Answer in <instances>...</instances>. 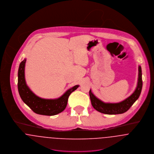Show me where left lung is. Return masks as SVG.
<instances>
[{"label":"left lung","mask_w":154,"mask_h":154,"mask_svg":"<svg viewBox=\"0 0 154 154\" xmlns=\"http://www.w3.org/2000/svg\"><path fill=\"white\" fill-rule=\"evenodd\" d=\"M142 88V69L139 66L138 82L137 88L134 93L125 100L118 103H105L98 99L92 93L91 90L89 91L90 98L93 107L98 112L107 115L122 114L128 111L133 104L139 98Z\"/></svg>","instance_id":"left-lung-1"}]
</instances>
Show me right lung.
Listing matches in <instances>:
<instances>
[{
  "label": "right lung",
  "instance_id": "1",
  "mask_svg": "<svg viewBox=\"0 0 154 154\" xmlns=\"http://www.w3.org/2000/svg\"><path fill=\"white\" fill-rule=\"evenodd\" d=\"M24 59L19 65L18 69L17 88L19 95L27 106L36 114L53 116L62 112L66 107L70 94L75 90L79 85H75L68 90L61 97L57 99H44L36 96L27 86L25 79Z\"/></svg>",
  "mask_w": 154,
  "mask_h": 154
}]
</instances>
